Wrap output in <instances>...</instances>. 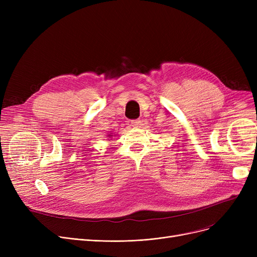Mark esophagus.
I'll list each match as a JSON object with an SVG mask.
<instances>
[{
    "label": "esophagus",
    "instance_id": "1",
    "mask_svg": "<svg viewBox=\"0 0 257 257\" xmlns=\"http://www.w3.org/2000/svg\"><path fill=\"white\" fill-rule=\"evenodd\" d=\"M131 125L133 127H140L142 125V121H141V119H132L131 120Z\"/></svg>",
    "mask_w": 257,
    "mask_h": 257
}]
</instances>
